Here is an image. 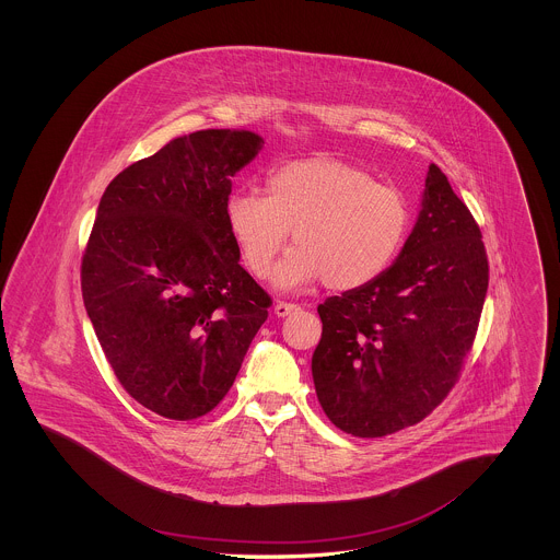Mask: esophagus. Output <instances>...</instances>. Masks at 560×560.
Returning <instances> with one entry per match:
<instances>
[{
	"label": "esophagus",
	"mask_w": 560,
	"mask_h": 560,
	"mask_svg": "<svg viewBox=\"0 0 560 560\" xmlns=\"http://www.w3.org/2000/svg\"><path fill=\"white\" fill-rule=\"evenodd\" d=\"M295 311H300V306L298 304H292V302H277L275 304V315L277 317H288V315H292Z\"/></svg>",
	"instance_id": "obj_1"
}]
</instances>
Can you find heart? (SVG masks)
I'll return each mask as SVG.
<instances>
[{
  "label": "heart",
  "instance_id": "obj_1",
  "mask_svg": "<svg viewBox=\"0 0 560 560\" xmlns=\"http://www.w3.org/2000/svg\"><path fill=\"white\" fill-rule=\"evenodd\" d=\"M409 222L399 188L329 155L279 163L268 172L267 195L240 190L226 201V226L258 279L270 275L292 231L279 288L320 279L327 290L352 292L372 283L397 258Z\"/></svg>",
  "mask_w": 560,
  "mask_h": 560
}]
</instances>
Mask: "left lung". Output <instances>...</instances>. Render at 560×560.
<instances>
[{
	"mask_svg": "<svg viewBox=\"0 0 560 560\" xmlns=\"http://www.w3.org/2000/svg\"><path fill=\"white\" fill-rule=\"evenodd\" d=\"M487 285L479 224L430 163L422 212L395 265L317 308L313 380L331 424L375 439L430 416L472 350Z\"/></svg>",
	"mask_w": 560,
	"mask_h": 560,
	"instance_id": "8db88e82",
	"label": "left lung"
}]
</instances>
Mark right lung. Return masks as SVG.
<instances>
[{
	"mask_svg": "<svg viewBox=\"0 0 560 560\" xmlns=\"http://www.w3.org/2000/svg\"><path fill=\"white\" fill-rule=\"evenodd\" d=\"M247 130L170 140L119 172L81 258V295L124 390L197 420L231 390L272 304L226 226L231 176L258 155Z\"/></svg>",
	"mask_w": 560,
	"mask_h": 560,
	"instance_id": "obj_1",
	"label": "right lung"
}]
</instances>
